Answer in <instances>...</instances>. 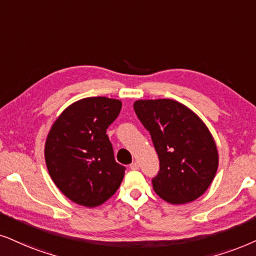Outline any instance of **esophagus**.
I'll use <instances>...</instances> for the list:
<instances>
[{"mask_svg":"<svg viewBox=\"0 0 256 256\" xmlns=\"http://www.w3.org/2000/svg\"><path fill=\"white\" fill-rule=\"evenodd\" d=\"M130 169L131 170H138L139 169V163L138 162H134V163L130 166Z\"/></svg>","mask_w":256,"mask_h":256,"instance_id":"1","label":"esophagus"}]
</instances>
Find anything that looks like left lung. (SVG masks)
I'll use <instances>...</instances> for the list:
<instances>
[{"instance_id":"left-lung-1","label":"left lung","mask_w":256,"mask_h":256,"mask_svg":"<svg viewBox=\"0 0 256 256\" xmlns=\"http://www.w3.org/2000/svg\"><path fill=\"white\" fill-rule=\"evenodd\" d=\"M134 108L160 158V171L152 178L157 195L171 204L198 198L218 166L215 142L204 122L171 99L138 100Z\"/></svg>"}]
</instances>
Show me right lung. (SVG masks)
<instances>
[{
    "mask_svg": "<svg viewBox=\"0 0 256 256\" xmlns=\"http://www.w3.org/2000/svg\"><path fill=\"white\" fill-rule=\"evenodd\" d=\"M120 110L119 100L105 96L79 100L61 113L48 134V172L61 192L78 204H102L124 178L126 168L116 162L106 134Z\"/></svg>",
    "mask_w": 256,
    "mask_h": 256,
    "instance_id": "right-lung-1",
    "label": "right lung"
}]
</instances>
